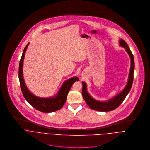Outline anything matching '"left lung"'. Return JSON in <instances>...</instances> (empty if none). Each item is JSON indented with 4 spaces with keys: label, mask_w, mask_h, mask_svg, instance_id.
<instances>
[{
    "label": "left lung",
    "mask_w": 150,
    "mask_h": 150,
    "mask_svg": "<svg viewBox=\"0 0 150 150\" xmlns=\"http://www.w3.org/2000/svg\"><path fill=\"white\" fill-rule=\"evenodd\" d=\"M119 45L120 46L124 47L125 49V51L128 54L130 58V67L127 85L122 91H121L119 93H118L113 98L106 101H99L95 99L90 95L87 91L86 84L85 82L83 81L82 95L84 100L86 101V103L91 109L102 112L110 111L115 110L122 103L131 89L133 81V73L134 70V57L127 43L123 39H120Z\"/></svg>",
    "instance_id": "1"
}]
</instances>
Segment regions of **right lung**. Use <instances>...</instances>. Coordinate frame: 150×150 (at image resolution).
I'll return each instance as SVG.
<instances>
[{
	"instance_id": "add662e5",
	"label": "right lung",
	"mask_w": 150,
	"mask_h": 150,
	"mask_svg": "<svg viewBox=\"0 0 150 150\" xmlns=\"http://www.w3.org/2000/svg\"><path fill=\"white\" fill-rule=\"evenodd\" d=\"M28 43L25 47L19 64L18 76L22 94L26 101L36 110L45 113H50L61 109L64 105L67 95L73 83L79 81L77 77H73L64 81L58 93L49 98L38 97L32 93L27 88L23 76V62Z\"/></svg>"
}]
</instances>
